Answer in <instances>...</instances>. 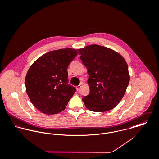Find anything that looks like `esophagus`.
I'll list each match as a JSON object with an SVG mask.
<instances>
[{
    "label": "esophagus",
    "mask_w": 159,
    "mask_h": 159,
    "mask_svg": "<svg viewBox=\"0 0 159 159\" xmlns=\"http://www.w3.org/2000/svg\"><path fill=\"white\" fill-rule=\"evenodd\" d=\"M81 84H80V85H78V86H76V89H77V91H80V89H81Z\"/></svg>",
    "instance_id": "esophagus-1"
}]
</instances>
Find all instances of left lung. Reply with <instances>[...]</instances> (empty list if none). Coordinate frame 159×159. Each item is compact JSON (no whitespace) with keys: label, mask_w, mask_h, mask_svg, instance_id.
Masks as SVG:
<instances>
[{"label":"left lung","mask_w":159,"mask_h":159,"mask_svg":"<svg viewBox=\"0 0 159 159\" xmlns=\"http://www.w3.org/2000/svg\"><path fill=\"white\" fill-rule=\"evenodd\" d=\"M78 51L89 75L90 92L83 97L86 107L94 112L113 109L122 100L129 83L126 61L119 53L103 46L91 45Z\"/></svg>","instance_id":"1"}]
</instances>
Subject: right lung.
I'll return each instance as SVG.
<instances>
[{
  "label": "right lung",
  "mask_w": 159,
  "mask_h": 159,
  "mask_svg": "<svg viewBox=\"0 0 159 159\" xmlns=\"http://www.w3.org/2000/svg\"><path fill=\"white\" fill-rule=\"evenodd\" d=\"M77 54L72 48L49 51L29 69L25 79L26 92L32 103L43 113L62 111L76 91L68 84L67 68Z\"/></svg>",
  "instance_id": "add662e5"
}]
</instances>
